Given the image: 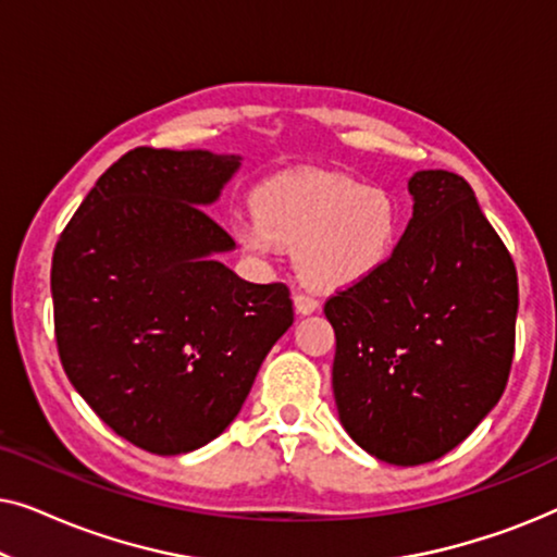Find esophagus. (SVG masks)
I'll use <instances>...</instances> for the list:
<instances>
[{
	"instance_id": "esophagus-1",
	"label": "esophagus",
	"mask_w": 557,
	"mask_h": 557,
	"mask_svg": "<svg viewBox=\"0 0 557 557\" xmlns=\"http://www.w3.org/2000/svg\"><path fill=\"white\" fill-rule=\"evenodd\" d=\"M294 307L299 314H311V311L319 309V299L314 292H296L294 294Z\"/></svg>"
}]
</instances>
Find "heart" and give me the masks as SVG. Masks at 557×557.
Wrapping results in <instances>:
<instances>
[{
	"mask_svg": "<svg viewBox=\"0 0 557 557\" xmlns=\"http://www.w3.org/2000/svg\"><path fill=\"white\" fill-rule=\"evenodd\" d=\"M258 220H243L238 238L258 256L296 248V269L317 288L368 281L391 261L406 210L387 187L332 172L281 174L258 187Z\"/></svg>",
	"mask_w": 557,
	"mask_h": 557,
	"instance_id": "obj_1",
	"label": "heart"
}]
</instances>
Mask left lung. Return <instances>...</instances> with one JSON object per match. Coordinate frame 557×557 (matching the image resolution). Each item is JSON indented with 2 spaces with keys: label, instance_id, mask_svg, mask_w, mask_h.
Returning <instances> with one entry per match:
<instances>
[{
  "label": "left lung",
  "instance_id": "1",
  "mask_svg": "<svg viewBox=\"0 0 557 557\" xmlns=\"http://www.w3.org/2000/svg\"><path fill=\"white\" fill-rule=\"evenodd\" d=\"M413 218L383 271L324 301L339 421L398 467L459 446L505 393L517 269L474 189L446 170L408 182Z\"/></svg>",
  "mask_w": 557,
  "mask_h": 557
}]
</instances>
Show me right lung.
<instances>
[{
    "mask_svg": "<svg viewBox=\"0 0 557 557\" xmlns=\"http://www.w3.org/2000/svg\"><path fill=\"white\" fill-rule=\"evenodd\" d=\"M238 164L210 151H126L52 253L65 375L144 451L185 454L220 436L294 324L286 284H250L212 258L235 240L200 205L215 200Z\"/></svg>",
    "mask_w": 557,
    "mask_h": 557,
    "instance_id": "1",
    "label": "right lung"
}]
</instances>
